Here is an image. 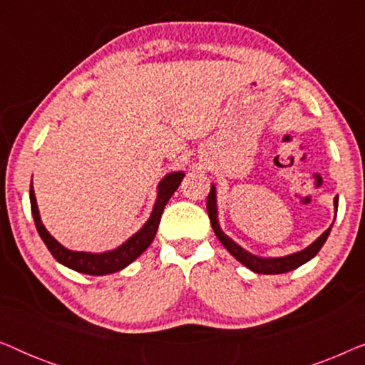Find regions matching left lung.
I'll use <instances>...</instances> for the list:
<instances>
[{
    "mask_svg": "<svg viewBox=\"0 0 365 365\" xmlns=\"http://www.w3.org/2000/svg\"><path fill=\"white\" fill-rule=\"evenodd\" d=\"M337 202H339V199L336 197V199H334V206H336V212H337ZM206 207H207V214H209V219H211V226L214 229V232H216V236H217L219 241L224 244V247H226L227 251L231 252L232 256L236 257L239 262L244 264V266L251 269V271L259 272V274H282V272H289V271H292V269H297L299 266H302V264H306L307 261H311V259L316 256L319 251H321V247L324 246V242L327 241L329 234H331V229H332V226L329 227L327 231L324 232L321 237H317L316 241L311 244V246L306 247L301 252L291 254V256L276 257V259H262V257L252 256L251 252L244 251L241 246H237V244L234 242L231 237H227L226 234L221 231V227H219V222H217L216 187H214V186H211V191H209Z\"/></svg>",
    "mask_w": 365,
    "mask_h": 365,
    "instance_id": "1",
    "label": "left lung"
}]
</instances>
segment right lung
<instances>
[{"label": "right lung", "instance_id": "obj_1", "mask_svg": "<svg viewBox=\"0 0 365 365\" xmlns=\"http://www.w3.org/2000/svg\"><path fill=\"white\" fill-rule=\"evenodd\" d=\"M184 178V173H171L168 174L166 178L159 182L158 187V199L156 204H154V209L151 212V217L148 219V222L144 224L141 231H138L133 237H129L123 246H119L114 251H108L103 254H91V252H78V251H69V249L63 247L56 239H54L51 234L46 231V227L43 226L41 217H39L36 197H34L33 191V181L31 186H29V201H31V212L34 224H36V229L41 236L43 242L46 244L49 252L53 254V257L56 259L58 262L64 264V266L69 269H74V271L89 274V276H104V274L118 272L129 266L134 259L141 256V254L149 247V244L153 242L154 236H156V231L159 227V221H161L164 206H166L169 199L176 189L179 187Z\"/></svg>", "mask_w": 365, "mask_h": 365}]
</instances>
